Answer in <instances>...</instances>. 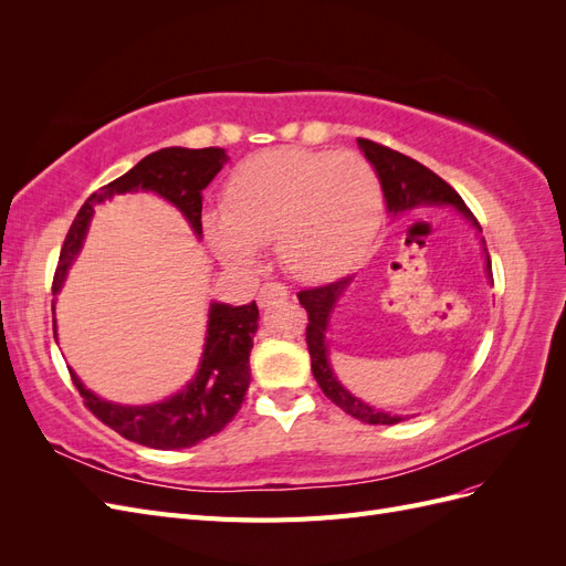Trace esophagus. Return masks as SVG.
<instances>
[{
    "label": "esophagus",
    "instance_id": "1",
    "mask_svg": "<svg viewBox=\"0 0 566 566\" xmlns=\"http://www.w3.org/2000/svg\"><path fill=\"white\" fill-rule=\"evenodd\" d=\"M287 287L283 283H264L260 287V295H256V304L262 306V310H269V306H276L281 302L287 300Z\"/></svg>",
    "mask_w": 566,
    "mask_h": 566
}]
</instances>
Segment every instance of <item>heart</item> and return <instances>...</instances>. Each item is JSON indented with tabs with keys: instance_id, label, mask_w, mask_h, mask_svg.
<instances>
[{
	"instance_id": "1",
	"label": "heart",
	"mask_w": 566,
	"mask_h": 566,
	"mask_svg": "<svg viewBox=\"0 0 566 566\" xmlns=\"http://www.w3.org/2000/svg\"><path fill=\"white\" fill-rule=\"evenodd\" d=\"M382 191L356 153L273 148L233 169L224 212L205 214L221 260L248 266L262 245L300 281H331L364 260L380 227Z\"/></svg>"
}]
</instances>
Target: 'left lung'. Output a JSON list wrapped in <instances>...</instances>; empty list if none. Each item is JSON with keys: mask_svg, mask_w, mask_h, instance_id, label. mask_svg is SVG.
Returning <instances> with one entry per match:
<instances>
[{"mask_svg": "<svg viewBox=\"0 0 566 566\" xmlns=\"http://www.w3.org/2000/svg\"><path fill=\"white\" fill-rule=\"evenodd\" d=\"M358 148L364 150L366 160L373 165L375 175L380 179L382 193L387 210L391 217L403 214L408 210L416 208H434V205H447V208H453L460 212V217L468 221L472 229L482 233V227L474 219V214L468 210V205L462 202V198L453 191V188L437 177L432 169H427L418 160L403 156L399 150H391L387 146H380L368 139H358ZM484 245V238H482ZM484 260H486V279L493 285V273H491V260L484 245ZM354 276H347L342 281H335L331 285L314 287V290H302L297 295L300 304L310 314V325H306V347H310L312 356V373L323 389L325 397H328L335 406H339L345 413L352 418L361 420L366 424H397L403 422L408 416H397L389 413V410L375 408L358 397L339 382L335 375L331 358H328V339H325V333H328L331 316L335 312V306L342 297V293L349 287Z\"/></svg>", "mask_w": 566, "mask_h": 566, "instance_id": "8db88e82", "label": "left lung"}]
</instances>
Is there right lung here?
Listing matches in <instances>:
<instances>
[{"label": "right lung", "mask_w": 566, "mask_h": 566, "mask_svg": "<svg viewBox=\"0 0 566 566\" xmlns=\"http://www.w3.org/2000/svg\"><path fill=\"white\" fill-rule=\"evenodd\" d=\"M227 160L229 156L224 148H160L142 163H136L127 175L98 188L82 205L71 231L65 235L54 287H51L54 295L61 293L67 269L73 266L84 245L94 217V205L123 193H156L169 205H175L188 221V227L202 238V191ZM51 312H56V300L51 302ZM256 321H260V310L254 302L243 306L212 302L202 356L193 380L163 401L144 406L113 403L96 397L71 370L73 382L92 413L125 439L160 451L191 449L198 441L224 430L241 410L250 387V349ZM54 337L59 342L56 318Z\"/></svg>", "instance_id": "1"}]
</instances>
